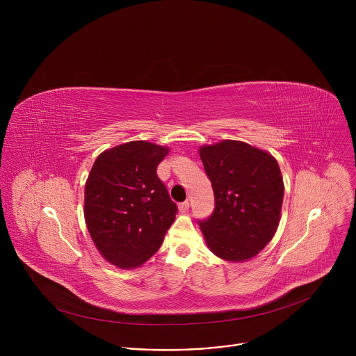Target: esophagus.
Returning a JSON list of instances; mask_svg holds the SVG:
<instances>
[{"label":"esophagus","instance_id":"34e87169","mask_svg":"<svg viewBox=\"0 0 356 356\" xmlns=\"http://www.w3.org/2000/svg\"><path fill=\"white\" fill-rule=\"evenodd\" d=\"M188 209H190V202L188 201H183V202H180V204H179V211L180 213H186V211H188Z\"/></svg>","mask_w":356,"mask_h":356}]
</instances>
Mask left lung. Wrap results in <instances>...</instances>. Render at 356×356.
Instances as JSON below:
<instances>
[{"label":"left lung","instance_id":"left-lung-1","mask_svg":"<svg viewBox=\"0 0 356 356\" xmlns=\"http://www.w3.org/2000/svg\"><path fill=\"white\" fill-rule=\"evenodd\" d=\"M198 154L216 198L213 214L198 221L207 246L229 262L257 257L280 221L284 184L276 159L229 139L201 146Z\"/></svg>","mask_w":356,"mask_h":356}]
</instances>
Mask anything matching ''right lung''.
<instances>
[{
    "instance_id": "1",
    "label": "right lung",
    "mask_w": 356,
    "mask_h": 356,
    "mask_svg": "<svg viewBox=\"0 0 356 356\" xmlns=\"http://www.w3.org/2000/svg\"><path fill=\"white\" fill-rule=\"evenodd\" d=\"M169 147L146 140L118 145L95 159L84 188V218L98 252L121 269L154 257L177 206L158 177Z\"/></svg>"
}]
</instances>
